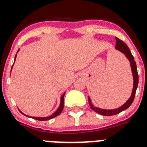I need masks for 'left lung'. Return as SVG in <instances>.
<instances>
[{
	"instance_id": "obj_1",
	"label": "left lung",
	"mask_w": 147,
	"mask_h": 147,
	"mask_svg": "<svg viewBox=\"0 0 147 147\" xmlns=\"http://www.w3.org/2000/svg\"><path fill=\"white\" fill-rule=\"evenodd\" d=\"M115 40H116L115 49H117L119 51L123 53V54L126 56V57L129 59V62H130L132 76H133V88H132V94H131V96L129 97V99L127 100V102L124 103L122 106L119 107V108L114 109V110H105V109H101L99 108V107H95V106H93V104H92L91 100H90V97L88 96V103H89L90 107L93 111L97 113L101 114V115H106V116H110V115H116V114L122 112V111H124L126 109L128 108V107L132 105V102H133V100H134L135 98V96H136V90H137L138 88V74L137 66H136V61L134 60L133 56L132 55L129 48H128V46H127V44H126L125 42H123L122 40H121L120 39H119L118 37H115Z\"/></svg>"
}]
</instances>
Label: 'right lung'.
<instances>
[{
	"label": "right lung",
	"instance_id": "add662e5",
	"mask_svg": "<svg viewBox=\"0 0 147 147\" xmlns=\"http://www.w3.org/2000/svg\"><path fill=\"white\" fill-rule=\"evenodd\" d=\"M15 58H16V55H15ZM12 68V67H11ZM65 93H64L63 94H62V96H61V98H60V105H59V108L57 110V111H56L54 113H53L52 115H50V116H48V117H31V116H29V117L32 118V119H36V120H38V121H47V120H50V119H53V118H55L57 117V115H59V114L62 113V110H63V107H64V96H65ZM24 115H26V116H28V115H25V114H23Z\"/></svg>",
	"mask_w": 147,
	"mask_h": 147
}]
</instances>
